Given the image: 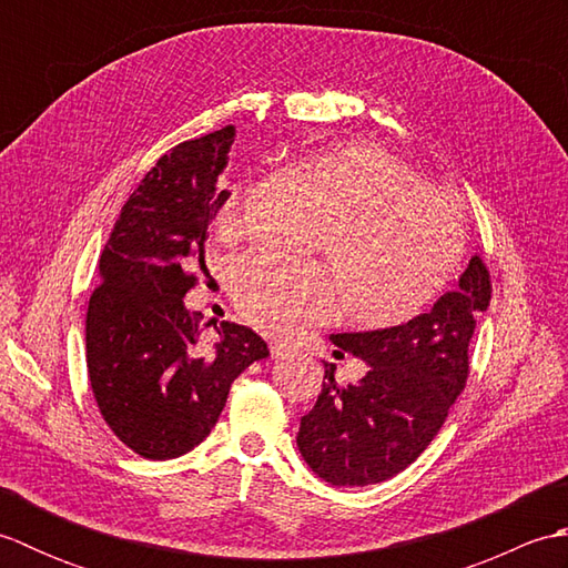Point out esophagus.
Returning <instances> with one entry per match:
<instances>
[{
  "label": "esophagus",
  "mask_w": 568,
  "mask_h": 568,
  "mask_svg": "<svg viewBox=\"0 0 568 568\" xmlns=\"http://www.w3.org/2000/svg\"><path fill=\"white\" fill-rule=\"evenodd\" d=\"M287 354H291V346L281 344V342H271V356H273V358H283V356H287Z\"/></svg>",
  "instance_id": "34e87169"
}]
</instances>
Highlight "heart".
<instances>
[{
    "label": "heart",
    "mask_w": 568,
    "mask_h": 568,
    "mask_svg": "<svg viewBox=\"0 0 568 568\" xmlns=\"http://www.w3.org/2000/svg\"><path fill=\"white\" fill-rule=\"evenodd\" d=\"M303 171L332 214L322 248L339 277L344 317L364 329H388L425 312L454 277L464 226L452 202L397 155L368 141L310 153ZM241 183L224 190L220 222L239 214ZM239 310L256 327L287 334L327 320L336 291L322 265L271 256L244 258L234 271Z\"/></svg>",
    "instance_id": "heart-1"
}]
</instances>
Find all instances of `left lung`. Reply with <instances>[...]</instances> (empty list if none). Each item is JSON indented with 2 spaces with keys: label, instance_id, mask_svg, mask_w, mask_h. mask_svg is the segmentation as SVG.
Returning <instances> with one entry per match:
<instances>
[{
  "label": "left lung",
  "instance_id": "1",
  "mask_svg": "<svg viewBox=\"0 0 568 568\" xmlns=\"http://www.w3.org/2000/svg\"><path fill=\"white\" fill-rule=\"evenodd\" d=\"M488 303L490 275L474 256L429 312L388 329L332 334V344L368 371L336 385L334 366H324L327 383L297 432L307 466L332 486H371L413 464L464 390L468 342Z\"/></svg>",
  "mask_w": 568,
  "mask_h": 568
}]
</instances>
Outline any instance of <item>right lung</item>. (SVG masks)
<instances>
[{
  "mask_svg": "<svg viewBox=\"0 0 568 568\" xmlns=\"http://www.w3.org/2000/svg\"><path fill=\"white\" fill-rule=\"evenodd\" d=\"M234 126L159 159L126 200L100 258L88 307V373L106 425L143 458L183 456L207 437L229 388L268 346L222 322L212 348L183 303L204 268V241L222 207Z\"/></svg>",
  "mask_w": 568,
  "mask_h": 568,
  "instance_id": "add662e5",
  "label": "right lung"
}]
</instances>
